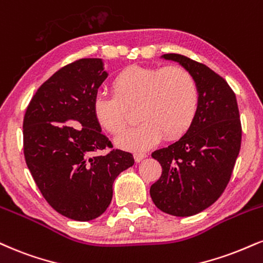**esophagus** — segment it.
I'll use <instances>...</instances> for the list:
<instances>
[{
  "instance_id": "esophagus-1",
  "label": "esophagus",
  "mask_w": 263,
  "mask_h": 263,
  "mask_svg": "<svg viewBox=\"0 0 263 263\" xmlns=\"http://www.w3.org/2000/svg\"><path fill=\"white\" fill-rule=\"evenodd\" d=\"M134 157H135V160L136 162H142V160L144 159V158H147V154L145 153H142V152H136V153L134 154Z\"/></svg>"
}]
</instances>
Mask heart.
Here are the masks:
<instances>
[{"mask_svg":"<svg viewBox=\"0 0 263 263\" xmlns=\"http://www.w3.org/2000/svg\"><path fill=\"white\" fill-rule=\"evenodd\" d=\"M112 89L114 94H97L93 112L101 127L118 135L127 123V107L138 106L141 122L115 141L123 149H148L163 135L167 140L178 138L190 128L197 114V82L182 67L129 66L116 76Z\"/></svg>","mask_w":263,"mask_h":263,"instance_id":"b5f03b06","label":"heart"}]
</instances>
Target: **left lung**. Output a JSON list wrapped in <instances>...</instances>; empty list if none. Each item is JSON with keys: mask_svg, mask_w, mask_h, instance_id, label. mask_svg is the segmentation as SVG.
I'll return each mask as SVG.
<instances>
[{"mask_svg": "<svg viewBox=\"0 0 263 263\" xmlns=\"http://www.w3.org/2000/svg\"><path fill=\"white\" fill-rule=\"evenodd\" d=\"M160 58L194 76L200 99L186 134L152 153L163 172L149 192L164 213L190 217L213 204L229 182L241 145L238 101L229 84L203 63L179 53Z\"/></svg>", "mask_w": 263, "mask_h": 263, "instance_id": "left-lung-1", "label": "left lung"}]
</instances>
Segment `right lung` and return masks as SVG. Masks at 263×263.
I'll return each instance as SVG.
<instances>
[{
	"instance_id": "obj_1",
	"label": "right lung",
	"mask_w": 263,
	"mask_h": 263,
	"mask_svg": "<svg viewBox=\"0 0 263 263\" xmlns=\"http://www.w3.org/2000/svg\"><path fill=\"white\" fill-rule=\"evenodd\" d=\"M107 78L103 59H82L55 72L31 98L24 115V157L44 198L62 216L96 219L109 207L112 183L134 165L131 153L112 149L93 112Z\"/></svg>"
}]
</instances>
